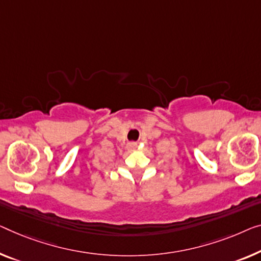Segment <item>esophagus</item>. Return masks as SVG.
Instances as JSON below:
<instances>
[{
    "label": "esophagus",
    "mask_w": 261,
    "mask_h": 261,
    "mask_svg": "<svg viewBox=\"0 0 261 261\" xmlns=\"http://www.w3.org/2000/svg\"><path fill=\"white\" fill-rule=\"evenodd\" d=\"M136 147H137V143L130 142L129 144H127V149H129V150H135Z\"/></svg>",
    "instance_id": "esophagus-1"
}]
</instances>
